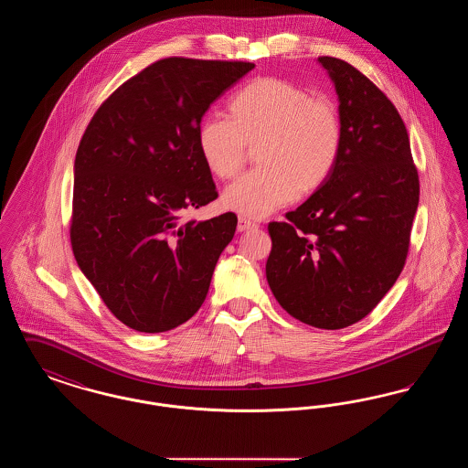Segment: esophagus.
Wrapping results in <instances>:
<instances>
[{"instance_id": "esophagus-1", "label": "esophagus", "mask_w": 468, "mask_h": 468, "mask_svg": "<svg viewBox=\"0 0 468 468\" xmlns=\"http://www.w3.org/2000/svg\"><path fill=\"white\" fill-rule=\"evenodd\" d=\"M258 224L254 223V221H250V219H247L244 216H240L239 218V226H237V229L242 233V231H247V229H252V228H256Z\"/></svg>"}]
</instances>
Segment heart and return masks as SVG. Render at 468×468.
Masks as SVG:
<instances>
[{"label": "heart", "mask_w": 468, "mask_h": 468, "mask_svg": "<svg viewBox=\"0 0 468 468\" xmlns=\"http://www.w3.org/2000/svg\"><path fill=\"white\" fill-rule=\"evenodd\" d=\"M231 119L210 115L198 130L207 168L233 177L247 145H257L258 168L223 191L224 208L247 218H267L300 195L317 189L334 172L342 147V121L334 103L282 79H260L229 103Z\"/></svg>", "instance_id": "heart-1"}]
</instances>
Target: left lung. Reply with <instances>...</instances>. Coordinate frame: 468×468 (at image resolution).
I'll use <instances>...</instances> for the list:
<instances>
[{
    "mask_svg": "<svg viewBox=\"0 0 468 468\" xmlns=\"http://www.w3.org/2000/svg\"><path fill=\"white\" fill-rule=\"evenodd\" d=\"M334 82L342 147L288 223L268 224L267 281L281 307L321 330L363 319L405 265L420 178L395 105L356 68L317 58Z\"/></svg>",
    "mask_w": 468,
    "mask_h": 468,
    "instance_id": "obj_1",
    "label": "left lung"
}]
</instances>
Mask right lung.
Returning a JSON list of instances; mask_svg holds the SVG:
<instances>
[{"mask_svg":"<svg viewBox=\"0 0 468 468\" xmlns=\"http://www.w3.org/2000/svg\"><path fill=\"white\" fill-rule=\"evenodd\" d=\"M252 68L156 61L112 92L80 140L71 249L112 314L136 332L161 334L191 319L235 235V214L182 216L218 198L198 147L201 119Z\"/></svg>","mask_w":468,"mask_h":468,"instance_id":"right-lung-1","label":"right lung"}]
</instances>
